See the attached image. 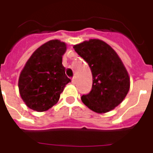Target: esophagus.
<instances>
[{
    "label": "esophagus",
    "mask_w": 153,
    "mask_h": 153,
    "mask_svg": "<svg viewBox=\"0 0 153 153\" xmlns=\"http://www.w3.org/2000/svg\"><path fill=\"white\" fill-rule=\"evenodd\" d=\"M72 83H73V84H76V77H74V76H73V79H72Z\"/></svg>",
    "instance_id": "esophagus-1"
}]
</instances>
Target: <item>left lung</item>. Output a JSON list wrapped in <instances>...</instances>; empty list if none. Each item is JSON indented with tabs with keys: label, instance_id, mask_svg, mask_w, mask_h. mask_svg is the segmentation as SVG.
<instances>
[{
	"label": "left lung",
	"instance_id": "obj_1",
	"mask_svg": "<svg viewBox=\"0 0 153 153\" xmlns=\"http://www.w3.org/2000/svg\"><path fill=\"white\" fill-rule=\"evenodd\" d=\"M89 65L93 86L81 97L83 103L97 113L109 112L124 100L130 87L128 72L117 53L108 44L91 39L73 46Z\"/></svg>",
	"mask_w": 153,
	"mask_h": 153
}]
</instances>
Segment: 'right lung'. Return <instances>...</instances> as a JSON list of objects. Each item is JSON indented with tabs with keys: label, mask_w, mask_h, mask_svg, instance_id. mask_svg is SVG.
I'll use <instances>...</instances> for the list:
<instances>
[{
	"label": "right lung",
	"mask_w": 153,
	"mask_h": 153,
	"mask_svg": "<svg viewBox=\"0 0 153 153\" xmlns=\"http://www.w3.org/2000/svg\"><path fill=\"white\" fill-rule=\"evenodd\" d=\"M66 48L65 43L52 40L39 47L25 64L18 87L22 100L29 108L37 112L49 109L71 82L62 65Z\"/></svg>",
	"instance_id": "1"
}]
</instances>
